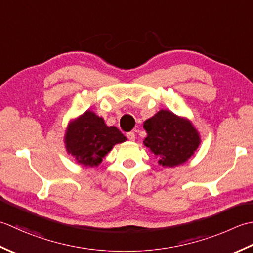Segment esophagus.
<instances>
[{
	"label": "esophagus",
	"instance_id": "esophagus-1",
	"mask_svg": "<svg viewBox=\"0 0 253 253\" xmlns=\"http://www.w3.org/2000/svg\"><path fill=\"white\" fill-rule=\"evenodd\" d=\"M126 137H127L130 141H132V142L135 141V134H134V132H128V133H126Z\"/></svg>",
	"mask_w": 253,
	"mask_h": 253
}]
</instances>
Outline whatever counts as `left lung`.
Returning <instances> with one entry per match:
<instances>
[{
	"label": "left lung",
	"mask_w": 253,
	"mask_h": 253,
	"mask_svg": "<svg viewBox=\"0 0 253 253\" xmlns=\"http://www.w3.org/2000/svg\"><path fill=\"white\" fill-rule=\"evenodd\" d=\"M147 136L143 141L164 167L182 165L197 152L201 137L192 122L170 110H159L143 125Z\"/></svg>",
	"instance_id": "1"
}]
</instances>
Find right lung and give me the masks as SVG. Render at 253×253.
<instances>
[{
    "instance_id": "1",
    "label": "right lung",
    "mask_w": 253,
    "mask_h": 253,
    "mask_svg": "<svg viewBox=\"0 0 253 253\" xmlns=\"http://www.w3.org/2000/svg\"><path fill=\"white\" fill-rule=\"evenodd\" d=\"M126 141L116 126H108L104 118L90 110L72 120L64 135L66 152L84 167H97L116 144Z\"/></svg>"
}]
</instances>
